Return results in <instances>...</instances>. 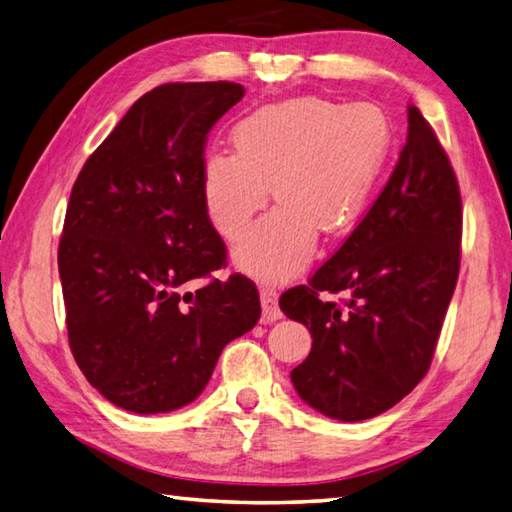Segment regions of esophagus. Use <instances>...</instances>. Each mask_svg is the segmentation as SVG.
<instances>
[{"label":"esophagus","mask_w":512,"mask_h":512,"mask_svg":"<svg viewBox=\"0 0 512 512\" xmlns=\"http://www.w3.org/2000/svg\"><path fill=\"white\" fill-rule=\"evenodd\" d=\"M260 305H263V320L276 322L283 318V311L278 307V294L271 287H260Z\"/></svg>","instance_id":"1"}]
</instances>
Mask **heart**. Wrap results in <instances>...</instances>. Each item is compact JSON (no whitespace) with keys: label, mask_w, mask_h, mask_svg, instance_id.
Segmentation results:
<instances>
[{"label":"heart","mask_w":512,"mask_h":512,"mask_svg":"<svg viewBox=\"0 0 512 512\" xmlns=\"http://www.w3.org/2000/svg\"><path fill=\"white\" fill-rule=\"evenodd\" d=\"M232 152L203 161L201 190L214 227L229 241L269 201L280 205L236 247V263L285 278L307 263L318 227L340 234L362 214L389 161L393 128L375 103L289 99L249 114L232 132Z\"/></svg>","instance_id":"obj_1"}]
</instances>
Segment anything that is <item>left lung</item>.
I'll return each mask as SVG.
<instances>
[{"mask_svg":"<svg viewBox=\"0 0 512 512\" xmlns=\"http://www.w3.org/2000/svg\"><path fill=\"white\" fill-rule=\"evenodd\" d=\"M406 114L398 165L369 212L307 285L280 296L314 338L291 382L333 420H369L417 387L460 276V185L431 123L413 103Z\"/></svg>","mask_w":512,"mask_h":512,"instance_id":"8db88e82","label":"left lung"}]
</instances>
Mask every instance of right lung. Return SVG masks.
I'll return each mask as SVG.
<instances>
[{
  "mask_svg": "<svg viewBox=\"0 0 512 512\" xmlns=\"http://www.w3.org/2000/svg\"><path fill=\"white\" fill-rule=\"evenodd\" d=\"M243 95L232 81L145 92L72 185L57 254L70 351L125 411L190 404L260 318L252 280L212 278L227 247L201 190L207 134Z\"/></svg>",
  "mask_w": 512,
  "mask_h": 512,
  "instance_id": "right-lung-1",
  "label": "right lung"
}]
</instances>
